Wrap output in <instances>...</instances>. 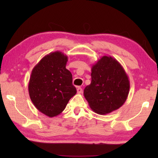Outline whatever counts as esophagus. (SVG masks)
Segmentation results:
<instances>
[{
  "label": "esophagus",
  "instance_id": "obj_1",
  "mask_svg": "<svg viewBox=\"0 0 158 158\" xmlns=\"http://www.w3.org/2000/svg\"><path fill=\"white\" fill-rule=\"evenodd\" d=\"M77 93H79V94H80V93H82L83 90H82V89H81V87H77Z\"/></svg>",
  "mask_w": 158,
  "mask_h": 158
}]
</instances>
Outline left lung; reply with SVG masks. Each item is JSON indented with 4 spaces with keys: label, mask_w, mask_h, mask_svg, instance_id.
I'll return each instance as SVG.
<instances>
[{
    "label": "left lung",
    "mask_w": 158,
    "mask_h": 158,
    "mask_svg": "<svg viewBox=\"0 0 158 158\" xmlns=\"http://www.w3.org/2000/svg\"><path fill=\"white\" fill-rule=\"evenodd\" d=\"M91 82L84 95L90 109L100 115L119 109L126 101L130 81L124 68L110 56L98 59L91 68Z\"/></svg>",
    "instance_id": "1"
}]
</instances>
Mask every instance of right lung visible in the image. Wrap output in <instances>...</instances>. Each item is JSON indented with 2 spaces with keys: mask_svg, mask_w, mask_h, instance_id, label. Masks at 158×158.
Segmentation results:
<instances>
[{
  "mask_svg": "<svg viewBox=\"0 0 158 158\" xmlns=\"http://www.w3.org/2000/svg\"><path fill=\"white\" fill-rule=\"evenodd\" d=\"M68 60L65 54L56 51L44 56L32 70L29 96L37 110L51 118L62 113L77 93L73 75L66 69Z\"/></svg>",
  "mask_w": 158,
  "mask_h": 158,
  "instance_id": "obj_1",
  "label": "right lung"
}]
</instances>
